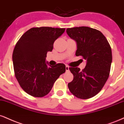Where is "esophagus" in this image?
I'll use <instances>...</instances> for the list:
<instances>
[{"mask_svg": "<svg viewBox=\"0 0 124 124\" xmlns=\"http://www.w3.org/2000/svg\"><path fill=\"white\" fill-rule=\"evenodd\" d=\"M66 71H69V67L68 66H66Z\"/></svg>", "mask_w": 124, "mask_h": 124, "instance_id": "34e87169", "label": "esophagus"}]
</instances>
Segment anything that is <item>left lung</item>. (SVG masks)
I'll return each instance as SVG.
<instances>
[{
	"mask_svg": "<svg viewBox=\"0 0 124 124\" xmlns=\"http://www.w3.org/2000/svg\"><path fill=\"white\" fill-rule=\"evenodd\" d=\"M66 32L77 43L76 55L86 60L85 68H69L73 80L68 84L70 91L79 99L98 94L109 77L112 53L109 43L98 30L87 26L68 28Z\"/></svg>",
	"mask_w": 124,
	"mask_h": 124,
	"instance_id": "obj_1",
	"label": "left lung"
}]
</instances>
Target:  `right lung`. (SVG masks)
Listing matches in <instances>:
<instances>
[{"instance_id": "1", "label": "right lung", "mask_w": 124, "mask_h": 124, "mask_svg": "<svg viewBox=\"0 0 124 124\" xmlns=\"http://www.w3.org/2000/svg\"><path fill=\"white\" fill-rule=\"evenodd\" d=\"M65 31V28H32L15 46V76L22 89L31 96L40 98L47 95L58 77L66 71L63 63L48 66L46 62L47 52L52 51L54 41Z\"/></svg>"}]
</instances>
